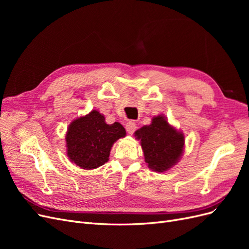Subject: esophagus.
<instances>
[{
	"mask_svg": "<svg viewBox=\"0 0 249 249\" xmlns=\"http://www.w3.org/2000/svg\"><path fill=\"white\" fill-rule=\"evenodd\" d=\"M136 127H137L136 123H134V122H129V123H126V124H125L126 132L129 134H133L135 132V130H136Z\"/></svg>",
	"mask_w": 249,
	"mask_h": 249,
	"instance_id": "1",
	"label": "esophagus"
}]
</instances>
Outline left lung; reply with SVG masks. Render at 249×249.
Segmentation results:
<instances>
[{
	"mask_svg": "<svg viewBox=\"0 0 249 249\" xmlns=\"http://www.w3.org/2000/svg\"><path fill=\"white\" fill-rule=\"evenodd\" d=\"M135 137L140 140L145 162L154 171L168 170L183 154V133L171 126L162 115L154 117L149 125L142 126L135 132Z\"/></svg>",
	"mask_w": 249,
	"mask_h": 249,
	"instance_id": "left-lung-1",
	"label": "left lung"
}]
</instances>
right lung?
Returning a JSON list of instances; mask_svg holds the SVG:
<instances>
[{
    "label": "right lung",
    "instance_id": "obj_1",
    "mask_svg": "<svg viewBox=\"0 0 249 249\" xmlns=\"http://www.w3.org/2000/svg\"><path fill=\"white\" fill-rule=\"evenodd\" d=\"M125 136L119 123L107 124L99 111L74 119L66 133L67 156L83 169H94L109 160L114 142Z\"/></svg>",
    "mask_w": 249,
    "mask_h": 249
}]
</instances>
